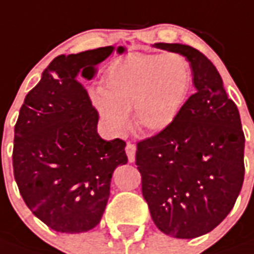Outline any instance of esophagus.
<instances>
[{
    "label": "esophagus",
    "instance_id": "34e87169",
    "mask_svg": "<svg viewBox=\"0 0 254 254\" xmlns=\"http://www.w3.org/2000/svg\"><path fill=\"white\" fill-rule=\"evenodd\" d=\"M125 150H127V160H129V162H134V160H135V145L131 144V142H127Z\"/></svg>",
    "mask_w": 254,
    "mask_h": 254
}]
</instances>
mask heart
<instances>
[{"instance_id":"obj_1","label":"heart","mask_w":254,"mask_h":254,"mask_svg":"<svg viewBox=\"0 0 254 254\" xmlns=\"http://www.w3.org/2000/svg\"><path fill=\"white\" fill-rule=\"evenodd\" d=\"M190 86V65L181 54L134 53L110 64L92 101L116 134L127 129L131 109L142 130L160 133L179 117Z\"/></svg>"}]
</instances>
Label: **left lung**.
<instances>
[{"mask_svg":"<svg viewBox=\"0 0 254 254\" xmlns=\"http://www.w3.org/2000/svg\"><path fill=\"white\" fill-rule=\"evenodd\" d=\"M154 48L187 58L196 93L168 129L137 144L135 165L156 226L176 239H194L235 206L245 173V137L239 109L204 54L183 44Z\"/></svg>","mask_w":254,"mask_h":254,"instance_id":"left-lung-1","label":"left lung"}]
</instances>
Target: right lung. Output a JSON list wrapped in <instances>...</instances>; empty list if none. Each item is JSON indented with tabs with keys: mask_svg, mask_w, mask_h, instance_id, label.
Listing matches in <instances>:
<instances>
[{
	"mask_svg": "<svg viewBox=\"0 0 254 254\" xmlns=\"http://www.w3.org/2000/svg\"><path fill=\"white\" fill-rule=\"evenodd\" d=\"M113 50L105 46L54 58L25 97L14 127L19 193L36 217L61 233L98 225L114 169L127 162L125 141H106L97 133L98 113L78 82V74L93 78L96 65Z\"/></svg>",
	"mask_w": 254,
	"mask_h": 254,
	"instance_id": "1",
	"label": "right lung"
}]
</instances>
